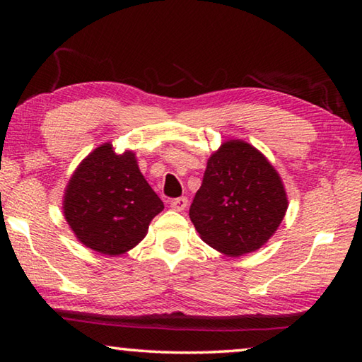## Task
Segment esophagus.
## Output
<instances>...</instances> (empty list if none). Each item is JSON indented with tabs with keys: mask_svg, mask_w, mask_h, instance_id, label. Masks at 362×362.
Listing matches in <instances>:
<instances>
[{
	"mask_svg": "<svg viewBox=\"0 0 362 362\" xmlns=\"http://www.w3.org/2000/svg\"><path fill=\"white\" fill-rule=\"evenodd\" d=\"M187 204H188V199L185 198V196H180V198H175L170 201V207H173L174 211H179V212L185 209Z\"/></svg>",
	"mask_w": 362,
	"mask_h": 362,
	"instance_id": "1",
	"label": "esophagus"
}]
</instances>
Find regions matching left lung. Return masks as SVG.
<instances>
[{"label": "left lung", "mask_w": 362, "mask_h": 362, "mask_svg": "<svg viewBox=\"0 0 362 362\" xmlns=\"http://www.w3.org/2000/svg\"><path fill=\"white\" fill-rule=\"evenodd\" d=\"M286 211V189L268 159L249 144L230 140L207 161L189 218L204 243L238 257L263 246Z\"/></svg>", "instance_id": "8db88e82"}]
</instances>
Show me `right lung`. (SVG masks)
Here are the masks:
<instances>
[{"mask_svg":"<svg viewBox=\"0 0 362 362\" xmlns=\"http://www.w3.org/2000/svg\"><path fill=\"white\" fill-rule=\"evenodd\" d=\"M163 209L136 155H118L112 144L95 148L79 164L64 196L65 218L78 240L105 255L137 246Z\"/></svg>","mask_w":362,"mask_h":362,"instance_id":"obj_1","label":"right lung"}]
</instances>
